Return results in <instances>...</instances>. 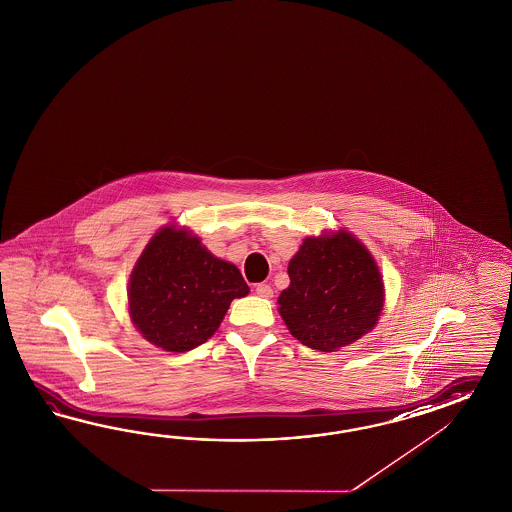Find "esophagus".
<instances>
[{
	"label": "esophagus",
	"instance_id": "1",
	"mask_svg": "<svg viewBox=\"0 0 512 512\" xmlns=\"http://www.w3.org/2000/svg\"><path fill=\"white\" fill-rule=\"evenodd\" d=\"M255 292H257V296H261V298H272V296H274V289H272L270 285H266V283H259V285L255 287Z\"/></svg>",
	"mask_w": 512,
	"mask_h": 512
}]
</instances>
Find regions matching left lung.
Listing matches in <instances>:
<instances>
[{"instance_id": "obj_1", "label": "left lung", "mask_w": 512, "mask_h": 512, "mask_svg": "<svg viewBox=\"0 0 512 512\" xmlns=\"http://www.w3.org/2000/svg\"><path fill=\"white\" fill-rule=\"evenodd\" d=\"M279 315L289 332L320 352H335L371 332L384 307V281L369 249L352 233L309 236L289 263Z\"/></svg>"}]
</instances>
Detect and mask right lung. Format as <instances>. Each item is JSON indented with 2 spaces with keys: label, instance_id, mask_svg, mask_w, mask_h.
Masks as SVG:
<instances>
[{
  "label": "right lung",
  "instance_id": "1",
  "mask_svg": "<svg viewBox=\"0 0 512 512\" xmlns=\"http://www.w3.org/2000/svg\"><path fill=\"white\" fill-rule=\"evenodd\" d=\"M248 292L235 264L214 257L188 231L164 227L130 274L128 311L149 343L188 352L210 339L231 302Z\"/></svg>",
  "mask_w": 512,
  "mask_h": 512
}]
</instances>
